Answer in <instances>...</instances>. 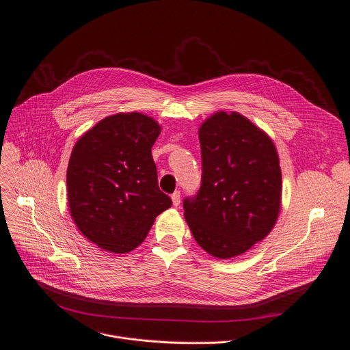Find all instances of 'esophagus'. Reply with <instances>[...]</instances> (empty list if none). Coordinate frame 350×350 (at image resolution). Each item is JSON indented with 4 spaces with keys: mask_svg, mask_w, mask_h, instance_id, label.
<instances>
[{
    "mask_svg": "<svg viewBox=\"0 0 350 350\" xmlns=\"http://www.w3.org/2000/svg\"><path fill=\"white\" fill-rule=\"evenodd\" d=\"M180 201H181V200H180V193H178V191L173 193V194H172V202H173V205H174V206H178V205H180Z\"/></svg>",
    "mask_w": 350,
    "mask_h": 350,
    "instance_id": "esophagus-1",
    "label": "esophagus"
}]
</instances>
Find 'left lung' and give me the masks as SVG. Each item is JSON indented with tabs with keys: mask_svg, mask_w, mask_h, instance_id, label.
Returning a JSON list of instances; mask_svg holds the SVG:
<instances>
[{
	"mask_svg": "<svg viewBox=\"0 0 350 350\" xmlns=\"http://www.w3.org/2000/svg\"><path fill=\"white\" fill-rule=\"evenodd\" d=\"M202 178L184 217L212 257L241 256L273 229L282 206V172L271 137L237 111H216L198 130Z\"/></svg>",
	"mask_w": 350,
	"mask_h": 350,
	"instance_id": "1",
	"label": "left lung"
}]
</instances>
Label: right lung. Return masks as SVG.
I'll return each mask as SVG.
<instances>
[{"label":"right lung","mask_w":350,"mask_h":350,"mask_svg":"<svg viewBox=\"0 0 350 350\" xmlns=\"http://www.w3.org/2000/svg\"><path fill=\"white\" fill-rule=\"evenodd\" d=\"M162 131L142 113H117L74 145L67 169L70 213L79 232L113 254L137 248L172 200L157 185L152 146Z\"/></svg>","instance_id":"1"}]
</instances>
